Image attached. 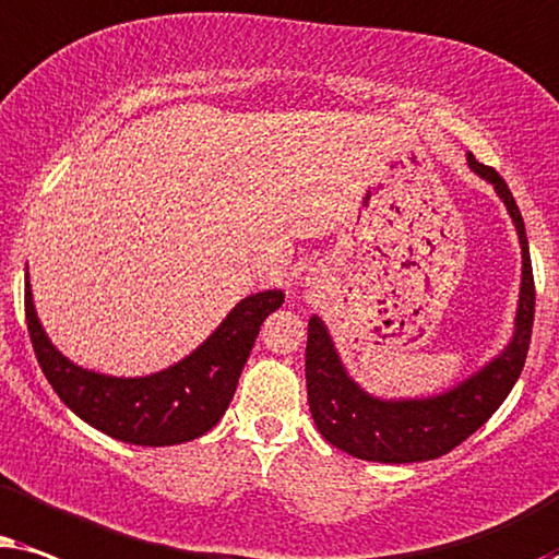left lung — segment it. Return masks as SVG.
Masks as SVG:
<instances>
[{"label": "left lung", "instance_id": "8db88e82", "mask_svg": "<svg viewBox=\"0 0 559 559\" xmlns=\"http://www.w3.org/2000/svg\"><path fill=\"white\" fill-rule=\"evenodd\" d=\"M467 163L475 174L493 183L522 242V296L513 340L480 373L448 393L431 399L383 401L370 396L345 373L322 319L311 317L307 340L309 412L324 440L353 457L370 463H421L448 455L493 416L522 376L534 324V275L524 219L498 170L483 166L473 153L467 155Z\"/></svg>", "mask_w": 559, "mask_h": 559}]
</instances>
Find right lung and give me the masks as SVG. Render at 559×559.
Wrapping results in <instances>:
<instances>
[{
	"label": "right lung",
	"mask_w": 559,
	"mask_h": 559,
	"mask_svg": "<svg viewBox=\"0 0 559 559\" xmlns=\"http://www.w3.org/2000/svg\"><path fill=\"white\" fill-rule=\"evenodd\" d=\"M281 304L284 292L248 296L229 311L217 332L181 362L145 378H111L79 368L50 345L37 322L29 281H25L29 342L58 399L94 429L143 448L191 442L222 419L260 324Z\"/></svg>",
	"instance_id": "right-lung-1"
}]
</instances>
